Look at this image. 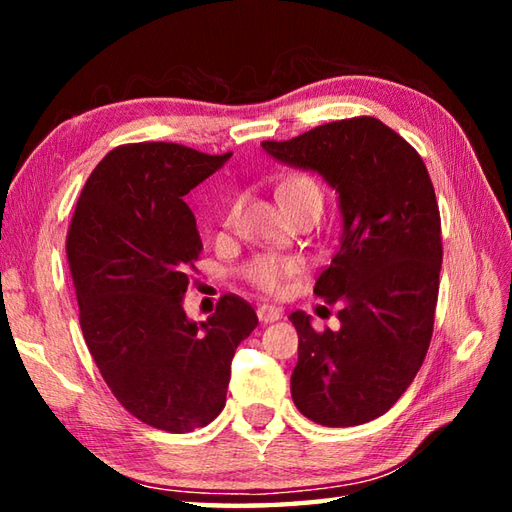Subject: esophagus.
<instances>
[{
	"mask_svg": "<svg viewBox=\"0 0 512 512\" xmlns=\"http://www.w3.org/2000/svg\"><path fill=\"white\" fill-rule=\"evenodd\" d=\"M257 317L262 323H273V321H279L281 319V308L277 306H268V303H264V306L257 308Z\"/></svg>",
	"mask_w": 512,
	"mask_h": 512,
	"instance_id": "34e87169",
	"label": "esophagus"
}]
</instances>
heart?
<instances>
[{
	"label": "heart",
	"mask_w": 512,
	"mask_h": 512,
	"mask_svg": "<svg viewBox=\"0 0 512 512\" xmlns=\"http://www.w3.org/2000/svg\"><path fill=\"white\" fill-rule=\"evenodd\" d=\"M277 198L281 206H295L317 202L321 204L319 184L308 176H292L277 189ZM235 211V206H233ZM301 273V262L297 257H277V255H259L248 262L244 275L250 284L266 292H277L286 286L290 277Z\"/></svg>",
	"instance_id": "obj_1"
}]
</instances>
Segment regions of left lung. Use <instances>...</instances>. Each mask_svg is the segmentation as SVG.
<instances>
[{"label": "left lung", "instance_id": "left-lung-1", "mask_svg": "<svg viewBox=\"0 0 512 512\" xmlns=\"http://www.w3.org/2000/svg\"><path fill=\"white\" fill-rule=\"evenodd\" d=\"M262 147L339 195V250L314 295L341 303V328L317 332L306 312L290 314L299 334L290 391L308 420L356 427L389 411L427 356L442 268L436 191L416 149L372 116Z\"/></svg>", "mask_w": 512, "mask_h": 512}]
</instances>
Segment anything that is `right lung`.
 I'll return each mask as SVG.
<instances>
[{
	"label": "right lung",
	"mask_w": 512,
	"mask_h": 512,
	"mask_svg": "<svg viewBox=\"0 0 512 512\" xmlns=\"http://www.w3.org/2000/svg\"><path fill=\"white\" fill-rule=\"evenodd\" d=\"M226 158L176 143L112 149L85 182L65 246L83 339L107 387L171 433L220 416L237 345L259 323L235 295L200 323L182 306L202 250L184 195Z\"/></svg>",
	"instance_id": "1"
}]
</instances>
